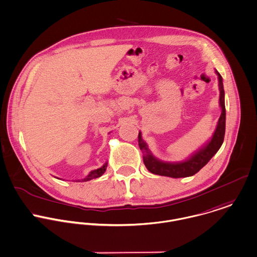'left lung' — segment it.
<instances>
[{
    "label": "left lung",
    "instance_id": "8db88e82",
    "mask_svg": "<svg viewBox=\"0 0 257 257\" xmlns=\"http://www.w3.org/2000/svg\"><path fill=\"white\" fill-rule=\"evenodd\" d=\"M218 76V87H219V106L221 108V114L217 122L215 131L211 139L205 144L203 148L192 155L189 159L179 162V163H168L162 162L155 158L150 152L148 145L142 139V135L139 132L138 143L140 150L143 153V161L152 174L171 177V178H185L191 177L197 174L203 167H205L207 162L216 154L220 146L223 143L224 133H225V105H224V90L222 84L221 75L215 71Z\"/></svg>",
    "mask_w": 257,
    "mask_h": 257
}]
</instances>
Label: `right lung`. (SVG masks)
Wrapping results in <instances>:
<instances>
[{"label": "right lung", "mask_w": 257, "mask_h": 257, "mask_svg": "<svg viewBox=\"0 0 257 257\" xmlns=\"http://www.w3.org/2000/svg\"><path fill=\"white\" fill-rule=\"evenodd\" d=\"M106 168H107V163H105L101 168H99V169H97V170L91 171V172L88 174V176H87L86 178L82 179V182H87V181H90V180H92V179H96V178L101 177L103 174H104V172L106 171Z\"/></svg>", "instance_id": "add662e5"}]
</instances>
